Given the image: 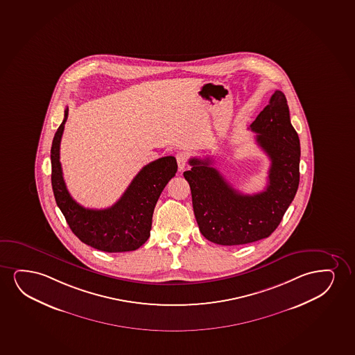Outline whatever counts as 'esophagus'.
<instances>
[{
  "label": "esophagus",
  "mask_w": 355,
  "mask_h": 355,
  "mask_svg": "<svg viewBox=\"0 0 355 355\" xmlns=\"http://www.w3.org/2000/svg\"><path fill=\"white\" fill-rule=\"evenodd\" d=\"M175 159H177L178 168H180V171L184 170L185 166L188 164V157H187V154H184V153H177Z\"/></svg>",
  "instance_id": "1"
}]
</instances>
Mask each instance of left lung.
<instances>
[{"instance_id":"left-lung-1","label":"left lung","mask_w":355,"mask_h":355,"mask_svg":"<svg viewBox=\"0 0 355 355\" xmlns=\"http://www.w3.org/2000/svg\"><path fill=\"white\" fill-rule=\"evenodd\" d=\"M250 129L270 160L268 184L261 193L244 195L234 189L211 166L212 160L190 159L185 171L198 229L208 241L240 245L263 240L279 225L300 182V139L291 123L286 95L276 90Z\"/></svg>"}]
</instances>
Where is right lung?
Masks as SVG:
<instances>
[{"mask_svg": "<svg viewBox=\"0 0 355 355\" xmlns=\"http://www.w3.org/2000/svg\"><path fill=\"white\" fill-rule=\"evenodd\" d=\"M69 108L51 144V187L56 205L69 229L83 243L107 253L139 249L150 236L153 212L160 193L175 177V157H164L144 166L123 196L106 209L80 206L69 195L64 184L60 162V142Z\"/></svg>", "mask_w": 355, "mask_h": 355, "instance_id": "obj_1", "label": "right lung"}]
</instances>
